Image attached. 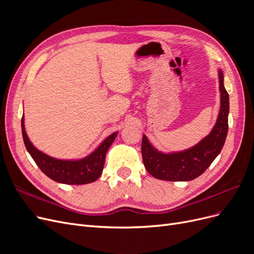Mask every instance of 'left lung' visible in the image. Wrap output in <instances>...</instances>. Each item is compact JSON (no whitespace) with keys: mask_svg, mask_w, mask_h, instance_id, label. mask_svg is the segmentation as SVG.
I'll return each instance as SVG.
<instances>
[{"mask_svg":"<svg viewBox=\"0 0 254 254\" xmlns=\"http://www.w3.org/2000/svg\"><path fill=\"white\" fill-rule=\"evenodd\" d=\"M220 108L211 132L189 149L165 153L153 147L143 134L142 157L147 172L160 180L190 181L205 172L221 151L228 133L229 94L224 84V73L218 71Z\"/></svg>","mask_w":254,"mask_h":254,"instance_id":"1","label":"left lung"}]
</instances>
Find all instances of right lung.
<instances>
[{
  "mask_svg": "<svg viewBox=\"0 0 254 254\" xmlns=\"http://www.w3.org/2000/svg\"><path fill=\"white\" fill-rule=\"evenodd\" d=\"M21 127L25 147L40 170L52 180L71 186L91 183L99 178L103 173L106 153L118 135V131L113 132L106 137L94 151L82 159L60 160L38 150L29 141L24 127V114L22 117Z\"/></svg>",
  "mask_w": 254,
  "mask_h": 254,
  "instance_id": "obj_1",
  "label": "right lung"
}]
</instances>
